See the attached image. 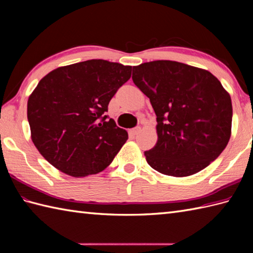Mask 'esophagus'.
<instances>
[{"instance_id":"esophagus-1","label":"esophagus","mask_w":253,"mask_h":253,"mask_svg":"<svg viewBox=\"0 0 253 253\" xmlns=\"http://www.w3.org/2000/svg\"><path fill=\"white\" fill-rule=\"evenodd\" d=\"M140 130H141V128L139 127V126H137V127H135V128H132V129H131V132L133 133V135H138V133L140 132Z\"/></svg>"}]
</instances>
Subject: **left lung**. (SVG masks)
<instances>
[{"label":"left lung","instance_id":"8db88e82","mask_svg":"<svg viewBox=\"0 0 253 253\" xmlns=\"http://www.w3.org/2000/svg\"><path fill=\"white\" fill-rule=\"evenodd\" d=\"M132 82L151 102L158 142L144 152L160 173L185 177L218 158L232 133L230 95L213 75L174 61L132 68Z\"/></svg>","mask_w":253,"mask_h":253}]
</instances>
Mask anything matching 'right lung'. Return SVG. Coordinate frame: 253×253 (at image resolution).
<instances>
[{
  "label": "right lung",
  "mask_w": 253,
  "mask_h": 253,
  "mask_svg": "<svg viewBox=\"0 0 253 253\" xmlns=\"http://www.w3.org/2000/svg\"><path fill=\"white\" fill-rule=\"evenodd\" d=\"M130 76L131 66L89 60L42 78L27 104L32 142L42 157L74 177L106 169L128 133L104 113Z\"/></svg>",
  "instance_id": "right-lung-1"
}]
</instances>
